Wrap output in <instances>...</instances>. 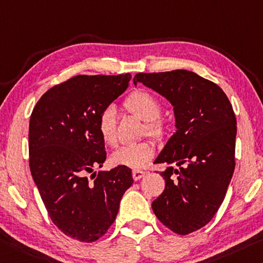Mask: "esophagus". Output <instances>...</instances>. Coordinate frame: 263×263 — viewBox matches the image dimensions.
<instances>
[{
    "label": "esophagus",
    "instance_id": "esophagus-1",
    "mask_svg": "<svg viewBox=\"0 0 263 263\" xmlns=\"http://www.w3.org/2000/svg\"><path fill=\"white\" fill-rule=\"evenodd\" d=\"M145 174H146V172H145V171H139V170H136V171H133L132 172V177H133V179H135V180L137 181V180H140L141 178H143Z\"/></svg>",
    "mask_w": 263,
    "mask_h": 263
}]
</instances>
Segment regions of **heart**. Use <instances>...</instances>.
<instances>
[{
  "label": "heart",
  "instance_id": "1",
  "mask_svg": "<svg viewBox=\"0 0 263 263\" xmlns=\"http://www.w3.org/2000/svg\"><path fill=\"white\" fill-rule=\"evenodd\" d=\"M125 107L146 122L145 133L157 141H162L168 137L170 127L166 120L160 118L161 104L156 96L147 90H137L128 96L125 101ZM98 132L103 141L110 146L117 144L116 111L114 107H107L98 118ZM154 143L144 140L137 144L122 146L112 153L111 161L114 165L139 170L152 159L154 154Z\"/></svg>",
  "mask_w": 263,
  "mask_h": 263
}]
</instances>
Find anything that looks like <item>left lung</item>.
I'll list each match as a JSON object with an SVG mask.
<instances>
[{"label": "left lung", "mask_w": 263, "mask_h": 263, "mask_svg": "<svg viewBox=\"0 0 263 263\" xmlns=\"http://www.w3.org/2000/svg\"><path fill=\"white\" fill-rule=\"evenodd\" d=\"M138 82L168 99L177 123L154 161L170 166L152 210L172 232L190 234L211 221L226 195L235 168V114L221 87L187 70L139 72Z\"/></svg>", "instance_id": "8db88e82"}]
</instances>
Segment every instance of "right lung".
I'll return each mask as SVG.
<instances>
[{
	"label": "right lung",
	"instance_id": "add662e5",
	"mask_svg": "<svg viewBox=\"0 0 263 263\" xmlns=\"http://www.w3.org/2000/svg\"><path fill=\"white\" fill-rule=\"evenodd\" d=\"M130 78L78 74L49 89L30 116L31 176L52 222L81 242L105 234L133 182L131 168L122 165L89 178L106 159L99 116L126 90Z\"/></svg>",
	"mask_w": 263,
	"mask_h": 263
}]
</instances>
